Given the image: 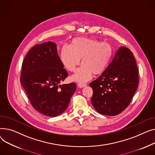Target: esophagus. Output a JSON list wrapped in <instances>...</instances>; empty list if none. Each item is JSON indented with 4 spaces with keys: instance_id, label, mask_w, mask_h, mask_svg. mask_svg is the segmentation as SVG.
I'll return each instance as SVG.
<instances>
[{
    "instance_id": "obj_1",
    "label": "esophagus",
    "mask_w": 155,
    "mask_h": 155,
    "mask_svg": "<svg viewBox=\"0 0 155 155\" xmlns=\"http://www.w3.org/2000/svg\"><path fill=\"white\" fill-rule=\"evenodd\" d=\"M78 87H79V88H83V87H86V84H83V83H79V84H78Z\"/></svg>"
}]
</instances>
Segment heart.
Listing matches in <instances>:
<instances>
[{
    "label": "heart",
    "mask_w": 155,
    "mask_h": 155,
    "mask_svg": "<svg viewBox=\"0 0 155 155\" xmlns=\"http://www.w3.org/2000/svg\"><path fill=\"white\" fill-rule=\"evenodd\" d=\"M111 56V47L107 44L86 38H78L72 41L71 46L64 45L61 48L60 59L69 71L74 72L71 79L83 83L89 81L93 74L100 75L106 69Z\"/></svg>",
    "instance_id": "b5f03b06"
}]
</instances>
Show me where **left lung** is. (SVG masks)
Here are the masks:
<instances>
[{"mask_svg": "<svg viewBox=\"0 0 155 155\" xmlns=\"http://www.w3.org/2000/svg\"><path fill=\"white\" fill-rule=\"evenodd\" d=\"M139 83L138 69L132 52L121 46L103 73L89 84L91 104L100 114L116 116L128 107Z\"/></svg>", "mask_w": 155, "mask_h": 155, "instance_id": "1", "label": "left lung"}]
</instances>
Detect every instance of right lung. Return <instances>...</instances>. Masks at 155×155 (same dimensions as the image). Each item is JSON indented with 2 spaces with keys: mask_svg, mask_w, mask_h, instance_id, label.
Here are the masks:
<instances>
[{
  "mask_svg": "<svg viewBox=\"0 0 155 155\" xmlns=\"http://www.w3.org/2000/svg\"><path fill=\"white\" fill-rule=\"evenodd\" d=\"M51 41L37 44L25 56L21 83L33 107L40 113L56 117L64 111L74 93V83L61 84L68 76Z\"/></svg>",
  "mask_w": 155,
  "mask_h": 155,
  "instance_id": "add662e5",
  "label": "right lung"
}]
</instances>
